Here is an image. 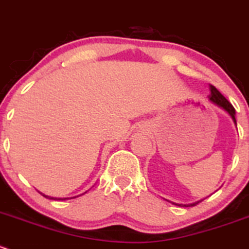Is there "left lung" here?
I'll return each mask as SVG.
<instances>
[{"label":"left lung","mask_w":249,"mask_h":249,"mask_svg":"<svg viewBox=\"0 0 249 249\" xmlns=\"http://www.w3.org/2000/svg\"><path fill=\"white\" fill-rule=\"evenodd\" d=\"M209 89H211V94L208 95L209 100H212V102L215 103L216 105H219V107H223V109L225 110V111H228V112H229V115H230V116L232 117L233 122H235V124H236L235 109H233V107H232V105H231V103L229 102V100L226 99V98L224 97V95L221 94V93L219 92V90L216 89L215 87H214V86L209 85ZM201 201H202V200H201ZM201 201H198V202H201ZM198 202L191 203V205H189V206H186V205H185V207H193V206L198 205Z\"/></svg>","instance_id":"left-lung-1"}]
</instances>
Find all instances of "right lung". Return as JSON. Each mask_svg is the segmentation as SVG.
<instances>
[{"label":"right lung","instance_id":"obj_1","mask_svg":"<svg viewBox=\"0 0 249 249\" xmlns=\"http://www.w3.org/2000/svg\"><path fill=\"white\" fill-rule=\"evenodd\" d=\"M42 196H43V197H47V198H52V200H66V198H53V197H49V196H46V195H43V194H41Z\"/></svg>","mask_w":249,"mask_h":249}]
</instances>
